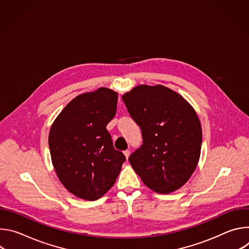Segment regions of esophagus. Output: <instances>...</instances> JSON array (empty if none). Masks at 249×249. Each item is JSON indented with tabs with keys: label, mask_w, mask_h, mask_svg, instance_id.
I'll return each mask as SVG.
<instances>
[{
	"label": "esophagus",
	"mask_w": 249,
	"mask_h": 249,
	"mask_svg": "<svg viewBox=\"0 0 249 249\" xmlns=\"http://www.w3.org/2000/svg\"><path fill=\"white\" fill-rule=\"evenodd\" d=\"M124 156H125V157H126V159L128 160V158H129V156H130V151H129V150L124 151Z\"/></svg>",
	"instance_id": "esophagus-1"
}]
</instances>
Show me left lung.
<instances>
[{"mask_svg": "<svg viewBox=\"0 0 249 249\" xmlns=\"http://www.w3.org/2000/svg\"><path fill=\"white\" fill-rule=\"evenodd\" d=\"M122 99L143 136V145L129 157L133 169L155 192L179 189L201 154L202 129L195 110L180 94L160 85L138 86Z\"/></svg>", "mask_w": 249, "mask_h": 249, "instance_id": "1", "label": "left lung"}]
</instances>
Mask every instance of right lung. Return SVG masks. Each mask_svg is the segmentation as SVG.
<instances>
[{"mask_svg": "<svg viewBox=\"0 0 249 249\" xmlns=\"http://www.w3.org/2000/svg\"><path fill=\"white\" fill-rule=\"evenodd\" d=\"M117 92L99 88L71 100L49 132L51 160L58 178L75 196L102 197L115 183L126 158L113 147L106 126L117 108Z\"/></svg>", "mask_w": 249, "mask_h": 249, "instance_id": "obj_1", "label": "right lung"}]
</instances>
